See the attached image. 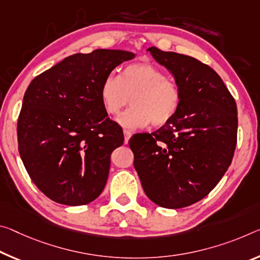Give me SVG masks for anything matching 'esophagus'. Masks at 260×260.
Listing matches in <instances>:
<instances>
[{"label":"esophagus","mask_w":260,"mask_h":260,"mask_svg":"<svg viewBox=\"0 0 260 260\" xmlns=\"http://www.w3.org/2000/svg\"><path fill=\"white\" fill-rule=\"evenodd\" d=\"M123 135H125V143H127L132 137V133L129 131H123Z\"/></svg>","instance_id":"34e87169"}]
</instances>
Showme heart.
I'll list each match as a JSON object with an SVG mask.
<instances>
[{
    "mask_svg": "<svg viewBox=\"0 0 260 260\" xmlns=\"http://www.w3.org/2000/svg\"><path fill=\"white\" fill-rule=\"evenodd\" d=\"M101 101L111 115L118 114L131 102L133 106L119 115L117 122L133 131L150 123L162 127L170 122L179 110L182 92L163 71L141 62L127 66L119 76L106 77L101 86Z\"/></svg>",
    "mask_w": 260,
    "mask_h": 260,
    "instance_id": "obj_1",
    "label": "heart"
}]
</instances>
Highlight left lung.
Segmentation results:
<instances>
[{"instance_id": "obj_1", "label": "left lung", "mask_w": 260, "mask_h": 260, "mask_svg": "<svg viewBox=\"0 0 260 260\" xmlns=\"http://www.w3.org/2000/svg\"><path fill=\"white\" fill-rule=\"evenodd\" d=\"M147 51L174 75L182 103L167 125L129 139L134 168L152 203L170 209L187 207L207 196L232 163L236 102L209 66L156 47Z\"/></svg>"}]
</instances>
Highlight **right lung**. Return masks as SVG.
<instances>
[{"mask_svg": "<svg viewBox=\"0 0 260 260\" xmlns=\"http://www.w3.org/2000/svg\"><path fill=\"white\" fill-rule=\"evenodd\" d=\"M135 57L122 49H94L66 57L34 78L18 118V150L27 174L55 203L82 206L100 197L111 154L123 143L101 101L113 69Z\"/></svg>", "mask_w": 260, "mask_h": 260, "instance_id": "obj_1", "label": "right lung"}]
</instances>
